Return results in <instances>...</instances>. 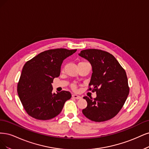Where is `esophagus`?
<instances>
[{
    "instance_id": "1",
    "label": "esophagus",
    "mask_w": 149,
    "mask_h": 149,
    "mask_svg": "<svg viewBox=\"0 0 149 149\" xmlns=\"http://www.w3.org/2000/svg\"><path fill=\"white\" fill-rule=\"evenodd\" d=\"M72 97L74 98H75V99H80V98H81V97H80V96L77 95H76V94H73V95H72Z\"/></svg>"
}]
</instances>
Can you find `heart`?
<instances>
[{"label":"heart","mask_w":149,"mask_h":149,"mask_svg":"<svg viewBox=\"0 0 149 149\" xmlns=\"http://www.w3.org/2000/svg\"><path fill=\"white\" fill-rule=\"evenodd\" d=\"M71 87H72V88L73 90H76V88H77V86H76V85L75 84H72L71 85Z\"/></svg>","instance_id":"obj_1"}]
</instances>
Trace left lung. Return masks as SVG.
I'll use <instances>...</instances> for the list:
<instances>
[{"mask_svg": "<svg viewBox=\"0 0 149 149\" xmlns=\"http://www.w3.org/2000/svg\"><path fill=\"white\" fill-rule=\"evenodd\" d=\"M79 55L92 65L89 86H92L97 93V97L93 100L84 97L87 107L82 110L83 114L95 122L114 118L123 107L129 93L125 70L116 59L106 51L89 49L81 51Z\"/></svg>", "mask_w": 149, "mask_h": 149, "instance_id": "1", "label": "left lung"}]
</instances>
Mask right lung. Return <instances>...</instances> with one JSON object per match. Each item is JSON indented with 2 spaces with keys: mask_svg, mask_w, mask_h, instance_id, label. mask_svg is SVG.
<instances>
[{
  "mask_svg": "<svg viewBox=\"0 0 149 149\" xmlns=\"http://www.w3.org/2000/svg\"><path fill=\"white\" fill-rule=\"evenodd\" d=\"M77 49H54L42 52L24 65L17 92L30 116L48 120L57 116L72 95L68 91L52 93V83L61 73V65Z\"/></svg>",
  "mask_w": 149,
  "mask_h": 149,
  "instance_id": "add662e5",
  "label": "right lung"
}]
</instances>
